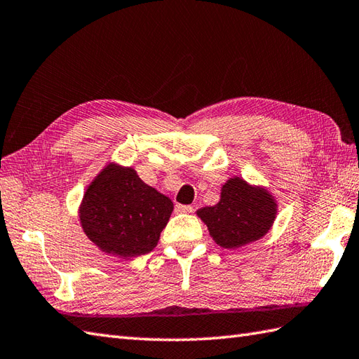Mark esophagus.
<instances>
[{
    "instance_id": "esophagus-1",
    "label": "esophagus",
    "mask_w": 359,
    "mask_h": 359,
    "mask_svg": "<svg viewBox=\"0 0 359 359\" xmlns=\"http://www.w3.org/2000/svg\"><path fill=\"white\" fill-rule=\"evenodd\" d=\"M176 211H177V212H185V214H189V212H193V211H194V208L191 206V205H177V206H176Z\"/></svg>"
}]
</instances>
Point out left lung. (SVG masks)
<instances>
[{
  "label": "left lung",
  "mask_w": 359,
  "mask_h": 359,
  "mask_svg": "<svg viewBox=\"0 0 359 359\" xmlns=\"http://www.w3.org/2000/svg\"><path fill=\"white\" fill-rule=\"evenodd\" d=\"M277 208L268 189L232 177L222 187L219 203L200 208L197 215L215 243L237 249L268 234L277 217Z\"/></svg>",
  "instance_id": "1"
}]
</instances>
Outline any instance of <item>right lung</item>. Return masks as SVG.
<instances>
[{"label": "right lung", "mask_w": 359, "mask_h": 359, "mask_svg": "<svg viewBox=\"0 0 359 359\" xmlns=\"http://www.w3.org/2000/svg\"><path fill=\"white\" fill-rule=\"evenodd\" d=\"M172 210L170 197L142 182L131 166L110 162L87 187L79 222L102 252L133 258L153 251Z\"/></svg>", "instance_id": "1"}]
</instances>
